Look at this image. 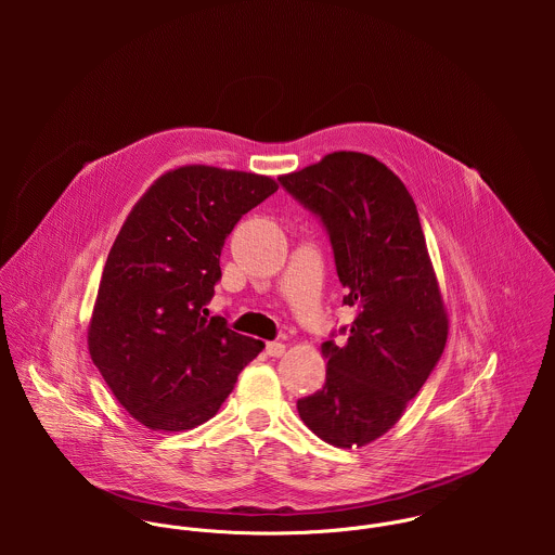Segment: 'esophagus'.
Instances as JSON below:
<instances>
[{
	"label": "esophagus",
	"instance_id": "1",
	"mask_svg": "<svg viewBox=\"0 0 555 555\" xmlns=\"http://www.w3.org/2000/svg\"><path fill=\"white\" fill-rule=\"evenodd\" d=\"M264 352H267L269 357H273V359H280V357H284V352H286V346H284L282 341H267V346H264Z\"/></svg>",
	"mask_w": 555,
	"mask_h": 555
}]
</instances>
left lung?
I'll return each mask as SVG.
<instances>
[{
    "label": "left lung",
    "mask_w": 555,
    "mask_h": 555,
    "mask_svg": "<svg viewBox=\"0 0 555 555\" xmlns=\"http://www.w3.org/2000/svg\"><path fill=\"white\" fill-rule=\"evenodd\" d=\"M282 188L324 227L344 306L357 310L344 344L326 339L324 387L297 401L324 442L363 447L389 431L438 365L449 320L416 205L383 162L328 154L282 175ZM333 337V333H331Z\"/></svg>",
    "instance_id": "left-lung-1"
}]
</instances>
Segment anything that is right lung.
I'll list each match as a JSON object with an SVG mask.
<instances>
[{
	"mask_svg": "<svg viewBox=\"0 0 555 555\" xmlns=\"http://www.w3.org/2000/svg\"><path fill=\"white\" fill-rule=\"evenodd\" d=\"M271 177L183 166L162 175L115 238L89 322V354L119 403L154 431L209 421L264 348L209 318L220 254Z\"/></svg>",
	"mask_w": 555,
	"mask_h": 555,
	"instance_id": "right-lung-1",
	"label": "right lung"
}]
</instances>
